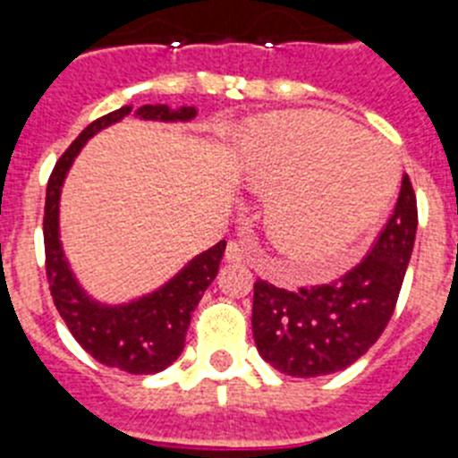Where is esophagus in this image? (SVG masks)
Masks as SVG:
<instances>
[{"label":"esophagus","instance_id":"34e87169","mask_svg":"<svg viewBox=\"0 0 458 458\" xmlns=\"http://www.w3.org/2000/svg\"><path fill=\"white\" fill-rule=\"evenodd\" d=\"M225 259L228 262H246L249 259V250L239 244V242H228V246H225Z\"/></svg>","mask_w":458,"mask_h":458}]
</instances>
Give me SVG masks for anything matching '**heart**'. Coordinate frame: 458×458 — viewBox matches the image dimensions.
Wrapping results in <instances>:
<instances>
[{"instance_id":"1","label":"heart","mask_w":458,"mask_h":458,"mask_svg":"<svg viewBox=\"0 0 458 458\" xmlns=\"http://www.w3.org/2000/svg\"><path fill=\"white\" fill-rule=\"evenodd\" d=\"M242 173L253 187H276L267 205L271 239L315 274L340 265L397 184L386 143L321 111H280L249 123Z\"/></svg>"}]
</instances>
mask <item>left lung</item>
<instances>
[{"label":"left lung","instance_id":"left-lung-1","mask_svg":"<svg viewBox=\"0 0 458 458\" xmlns=\"http://www.w3.org/2000/svg\"><path fill=\"white\" fill-rule=\"evenodd\" d=\"M418 230V200L409 175L393 216L372 249L333 283L296 292L258 278L253 337L259 356L287 377H327L349 368L388 327Z\"/></svg>","mask_w":458,"mask_h":458}]
</instances>
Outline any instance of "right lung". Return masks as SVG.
<instances>
[{"instance_id": "add662e5", "label": "right lung", "mask_w": 458, "mask_h": 458, "mask_svg": "<svg viewBox=\"0 0 458 458\" xmlns=\"http://www.w3.org/2000/svg\"><path fill=\"white\" fill-rule=\"evenodd\" d=\"M130 111L131 106H121L90 123L70 143L49 175L43 216L45 271L56 310L64 317L72 337L90 356L106 368L123 369L127 374H157L182 353L191 312L219 274L225 242L196 255L157 292L125 306H105L81 290L65 262L59 239V196L70 164L96 131L123 121ZM137 116L146 121H191L196 109L180 106L173 111L166 105H143L139 106Z\"/></svg>"}]
</instances>
